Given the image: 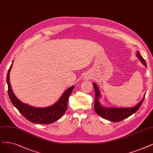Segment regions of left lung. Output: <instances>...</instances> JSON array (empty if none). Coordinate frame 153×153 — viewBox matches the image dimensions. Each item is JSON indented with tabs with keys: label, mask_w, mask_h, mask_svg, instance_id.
Wrapping results in <instances>:
<instances>
[{
	"label": "left lung",
	"mask_w": 153,
	"mask_h": 153,
	"mask_svg": "<svg viewBox=\"0 0 153 153\" xmlns=\"http://www.w3.org/2000/svg\"><path fill=\"white\" fill-rule=\"evenodd\" d=\"M137 57L141 61V62L146 66V63L144 59L140 55L139 51L137 53ZM94 87L95 91V105L94 108L97 114L100 115L102 117L104 118L107 120H111L112 122H120L126 118L129 117L130 115H132L137 111V110L140 108V105H142L144 99V97L141 101H140L138 104H137L134 107L131 108H106L102 107L99 102V97L100 95V91L98 88L97 85L94 83Z\"/></svg>",
	"instance_id": "obj_1"
}]
</instances>
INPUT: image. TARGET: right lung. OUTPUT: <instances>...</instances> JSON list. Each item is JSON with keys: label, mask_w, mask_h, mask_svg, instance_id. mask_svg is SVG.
<instances>
[{"label": "right lung", "mask_w": 153, "mask_h": 153, "mask_svg": "<svg viewBox=\"0 0 153 153\" xmlns=\"http://www.w3.org/2000/svg\"><path fill=\"white\" fill-rule=\"evenodd\" d=\"M12 65L13 64L9 69L7 75L8 94L13 105L17 108L24 117L33 123L42 124L53 123L62 117L66 111L68 98L75 87L72 86L66 90L59 100L51 106L45 108H36L29 106L18 99L12 90L9 80V73Z\"/></svg>", "instance_id": "right-lung-1"}]
</instances>
